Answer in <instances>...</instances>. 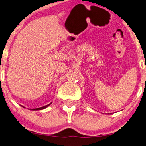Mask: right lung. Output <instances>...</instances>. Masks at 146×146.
I'll list each match as a JSON object with an SVG mask.
<instances>
[{
	"mask_svg": "<svg viewBox=\"0 0 146 146\" xmlns=\"http://www.w3.org/2000/svg\"><path fill=\"white\" fill-rule=\"evenodd\" d=\"M51 104V103H50V104H48V105H46V106H43V107H41V108H36V109H34V110H43V109H44V108H47V107L48 106H50V105ZM23 107V108H25L24 106H21Z\"/></svg>",
	"mask_w": 146,
	"mask_h": 146,
	"instance_id": "add662e5",
	"label": "right lung"
}]
</instances>
